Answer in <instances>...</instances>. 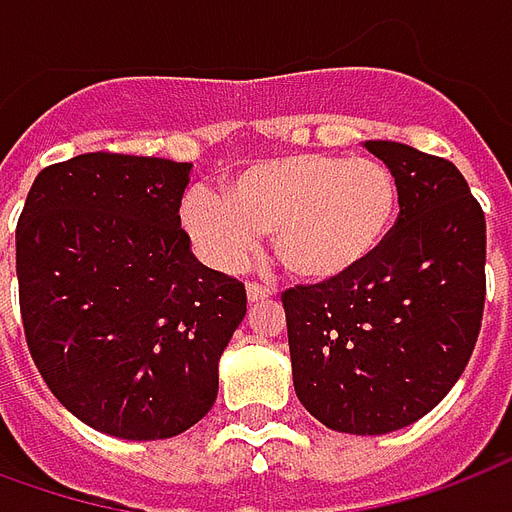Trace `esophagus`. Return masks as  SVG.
<instances>
[{"instance_id":"1","label":"esophagus","mask_w":512,"mask_h":512,"mask_svg":"<svg viewBox=\"0 0 512 512\" xmlns=\"http://www.w3.org/2000/svg\"><path fill=\"white\" fill-rule=\"evenodd\" d=\"M248 302H264L272 297L270 286H261V283H248Z\"/></svg>"}]
</instances>
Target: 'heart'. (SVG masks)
I'll return each mask as SVG.
<instances>
[{"mask_svg":"<svg viewBox=\"0 0 512 512\" xmlns=\"http://www.w3.org/2000/svg\"><path fill=\"white\" fill-rule=\"evenodd\" d=\"M401 212L393 169L374 158L300 152L248 163L223 193L193 190L182 226L215 264H231L270 234L272 253L294 281L333 286L368 267Z\"/></svg>","mask_w":512,"mask_h":512,"instance_id":"b5f03b06","label":"heart"}]
</instances>
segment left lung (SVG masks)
<instances>
[{"instance_id":"1","label":"left lung","mask_w":512,"mask_h":512,"mask_svg":"<svg viewBox=\"0 0 512 512\" xmlns=\"http://www.w3.org/2000/svg\"><path fill=\"white\" fill-rule=\"evenodd\" d=\"M401 188L390 240L333 286L283 292L294 393L333 431L417 423L461 379L483 322L486 215L453 163L365 141Z\"/></svg>"}]
</instances>
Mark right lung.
Returning <instances> with one entry per match:
<instances>
[{"instance_id":"add662e5","label":"right lung","mask_w":512,"mask_h":512,"mask_svg":"<svg viewBox=\"0 0 512 512\" xmlns=\"http://www.w3.org/2000/svg\"><path fill=\"white\" fill-rule=\"evenodd\" d=\"M190 163L87 152L37 174L16 229L29 352L95 431L169 439L210 412L245 286L179 229Z\"/></svg>"}]
</instances>
